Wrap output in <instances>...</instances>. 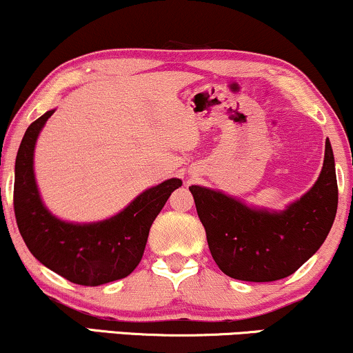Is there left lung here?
Segmentation results:
<instances>
[{"label": "left lung", "instance_id": "obj_1", "mask_svg": "<svg viewBox=\"0 0 353 353\" xmlns=\"http://www.w3.org/2000/svg\"><path fill=\"white\" fill-rule=\"evenodd\" d=\"M211 255L225 275L242 281H275L293 275L323 245L337 212L334 154L325 141L316 185L283 212L255 211L219 191L190 186Z\"/></svg>", "mask_w": 353, "mask_h": 353}]
</instances>
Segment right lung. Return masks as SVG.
Masks as SVG:
<instances>
[{
    "instance_id": "right-lung-1",
    "label": "right lung",
    "mask_w": 353,
    "mask_h": 353,
    "mask_svg": "<svg viewBox=\"0 0 353 353\" xmlns=\"http://www.w3.org/2000/svg\"><path fill=\"white\" fill-rule=\"evenodd\" d=\"M47 111L26 130L16 157L14 216L26 245L36 259L68 281L98 286L130 275L145 250L152 223L170 194L181 186L172 178L143 191L111 219L97 224H68L43 208L34 180L32 155Z\"/></svg>"
}]
</instances>
